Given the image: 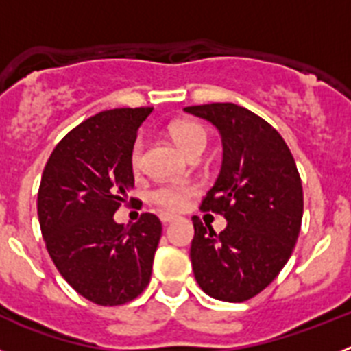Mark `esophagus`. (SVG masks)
<instances>
[{
    "label": "esophagus",
    "mask_w": 351,
    "mask_h": 351,
    "mask_svg": "<svg viewBox=\"0 0 351 351\" xmlns=\"http://www.w3.org/2000/svg\"><path fill=\"white\" fill-rule=\"evenodd\" d=\"M160 219H161V223H163V225H167V223H172L173 219H176V216L163 213V214H160Z\"/></svg>",
    "instance_id": "34e87169"
}]
</instances>
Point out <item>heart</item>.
<instances>
[{"mask_svg":"<svg viewBox=\"0 0 351 351\" xmlns=\"http://www.w3.org/2000/svg\"><path fill=\"white\" fill-rule=\"evenodd\" d=\"M170 137L181 147V151L188 156L202 154L209 142L206 128L195 121H176L169 126ZM142 156H144V141L137 138L130 153V165L133 172H138L142 167ZM198 188L195 182H161L149 191V202L158 206L167 213H178L182 210L190 198L197 195Z\"/></svg>","mask_w":351,"mask_h":351,"instance_id":"1","label":"heart"}]
</instances>
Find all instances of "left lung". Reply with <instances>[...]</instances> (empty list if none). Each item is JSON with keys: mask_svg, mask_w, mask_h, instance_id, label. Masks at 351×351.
I'll use <instances>...</instances> for the list:
<instances>
[{"mask_svg": "<svg viewBox=\"0 0 351 351\" xmlns=\"http://www.w3.org/2000/svg\"><path fill=\"white\" fill-rule=\"evenodd\" d=\"M221 133L223 165L200 209L221 214L219 234L193 216L191 267L207 295L244 302L285 267L302 223L299 170L287 142L267 121L235 104L186 107Z\"/></svg>", "mask_w": 351, "mask_h": 351, "instance_id": "left-lung-1", "label": "left lung"}]
</instances>
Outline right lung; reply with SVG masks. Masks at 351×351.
I'll return each mask as SVG.
<instances>
[{"mask_svg":"<svg viewBox=\"0 0 351 351\" xmlns=\"http://www.w3.org/2000/svg\"><path fill=\"white\" fill-rule=\"evenodd\" d=\"M151 112L112 108L82 121L56 145L42 173L36 209L49 255L68 285L98 306L130 302L151 280L158 216L144 213L132 226L114 221L133 188L137 130Z\"/></svg>","mask_w":351,"mask_h":351,"instance_id":"1","label":"right lung"}]
</instances>
